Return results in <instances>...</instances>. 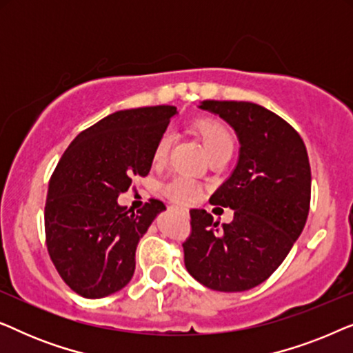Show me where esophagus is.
<instances>
[{"mask_svg":"<svg viewBox=\"0 0 353 353\" xmlns=\"http://www.w3.org/2000/svg\"><path fill=\"white\" fill-rule=\"evenodd\" d=\"M180 212H181V214L185 215V216H188V209H180Z\"/></svg>","mask_w":353,"mask_h":353,"instance_id":"esophagus-1","label":"esophagus"}]
</instances>
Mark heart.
Here are the masks:
<instances>
[{
    "label": "heart",
    "mask_w": 353,
    "mask_h": 353,
    "mask_svg": "<svg viewBox=\"0 0 353 353\" xmlns=\"http://www.w3.org/2000/svg\"><path fill=\"white\" fill-rule=\"evenodd\" d=\"M194 132L197 137L201 138L202 144H204L205 152L214 156L215 152L225 151V149H233V138L226 127L219 120L215 119H199L194 122ZM168 148H170V134L163 133L154 148L152 161L154 163L163 162L167 157ZM163 192L170 197L176 204H191L194 202L201 194V188L196 185L194 181L186 176H175L170 181L165 183L163 186Z\"/></svg>",
    "instance_id": "1"
}]
</instances>
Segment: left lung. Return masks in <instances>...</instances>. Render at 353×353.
I'll use <instances>...</instances> for the list:
<instances>
[{
    "mask_svg": "<svg viewBox=\"0 0 353 353\" xmlns=\"http://www.w3.org/2000/svg\"><path fill=\"white\" fill-rule=\"evenodd\" d=\"M238 134L233 173L210 197L234 210L219 226L192 209L185 265L194 279L221 292H241L272 276L301 236L310 209L312 173L301 134L272 110L245 101H202Z\"/></svg>",
    "mask_w": 353,
    "mask_h": 353,
    "instance_id": "left-lung-1",
    "label": "left lung"
}]
</instances>
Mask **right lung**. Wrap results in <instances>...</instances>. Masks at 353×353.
Segmentation results:
<instances>
[{"label":"right lung","instance_id":"add662e5","mask_svg":"<svg viewBox=\"0 0 353 353\" xmlns=\"http://www.w3.org/2000/svg\"><path fill=\"white\" fill-rule=\"evenodd\" d=\"M175 114V105L110 114L81 132L52 172L45 205L48 254L80 296H110L132 279L139 239L165 205L151 199L134 214L117 197L151 170L154 148Z\"/></svg>","mask_w":353,"mask_h":353}]
</instances>
